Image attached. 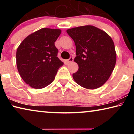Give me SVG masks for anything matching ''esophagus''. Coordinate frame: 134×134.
Segmentation results:
<instances>
[{"label":"esophagus","mask_w":134,"mask_h":134,"mask_svg":"<svg viewBox=\"0 0 134 134\" xmlns=\"http://www.w3.org/2000/svg\"><path fill=\"white\" fill-rule=\"evenodd\" d=\"M73 62V58H72V57H70L69 59V60H67V62L68 63H71V62Z\"/></svg>","instance_id":"1"}]
</instances>
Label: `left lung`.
<instances>
[{"mask_svg": "<svg viewBox=\"0 0 134 134\" xmlns=\"http://www.w3.org/2000/svg\"><path fill=\"white\" fill-rule=\"evenodd\" d=\"M67 32L74 41L79 70L72 74L74 80L81 87L96 89L110 77L116 60L115 45L105 31L92 25L69 29Z\"/></svg>", "mask_w": 134, "mask_h": 134, "instance_id": "8db88e82", "label": "left lung"}]
</instances>
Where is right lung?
Instances as JSON below:
<instances>
[{
    "instance_id": "add662e5",
    "label": "right lung",
    "mask_w": 134,
    "mask_h": 134,
    "mask_svg": "<svg viewBox=\"0 0 134 134\" xmlns=\"http://www.w3.org/2000/svg\"><path fill=\"white\" fill-rule=\"evenodd\" d=\"M59 29L42 28L28 35L16 51V65L23 80L34 89H42L54 81L63 63L54 42Z\"/></svg>"
}]
</instances>
